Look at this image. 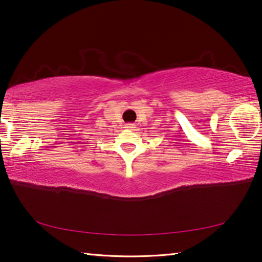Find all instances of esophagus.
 I'll return each instance as SVG.
<instances>
[{
  "label": "esophagus",
  "mask_w": 262,
  "mask_h": 262,
  "mask_svg": "<svg viewBox=\"0 0 262 262\" xmlns=\"http://www.w3.org/2000/svg\"><path fill=\"white\" fill-rule=\"evenodd\" d=\"M125 128H127V129L132 130V129H134V128H135V125H134V123H126Z\"/></svg>",
  "instance_id": "esophagus-1"
}]
</instances>
